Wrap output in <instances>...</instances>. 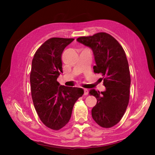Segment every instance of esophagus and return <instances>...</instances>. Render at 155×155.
<instances>
[{"instance_id":"1","label":"esophagus","mask_w":155,"mask_h":155,"mask_svg":"<svg viewBox=\"0 0 155 155\" xmlns=\"http://www.w3.org/2000/svg\"><path fill=\"white\" fill-rule=\"evenodd\" d=\"M88 94V90L87 89H84V95H87Z\"/></svg>"}]
</instances>
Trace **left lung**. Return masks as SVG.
I'll use <instances>...</instances> for the list:
<instances>
[{"mask_svg": "<svg viewBox=\"0 0 155 155\" xmlns=\"http://www.w3.org/2000/svg\"><path fill=\"white\" fill-rule=\"evenodd\" d=\"M77 40L92 50L94 72L102 74L106 87L101 92L90 91L97 99L91 115L99 126L111 128L122 119L129 102L130 76L126 53L118 41L107 33L80 37Z\"/></svg>", "mask_w": 155, "mask_h": 155, "instance_id": "left-lung-1", "label": "left lung"}]
</instances>
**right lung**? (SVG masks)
I'll use <instances>...</instances> for the list:
<instances>
[{"label":"right lung","instance_id":"right-lung-1","mask_svg":"<svg viewBox=\"0 0 155 155\" xmlns=\"http://www.w3.org/2000/svg\"><path fill=\"white\" fill-rule=\"evenodd\" d=\"M74 39L52 38L34 54L30 74L31 96L39 117L46 127L58 130L68 124L76 101L83 96L82 88L60 85L61 54Z\"/></svg>","mask_w":155,"mask_h":155}]
</instances>
